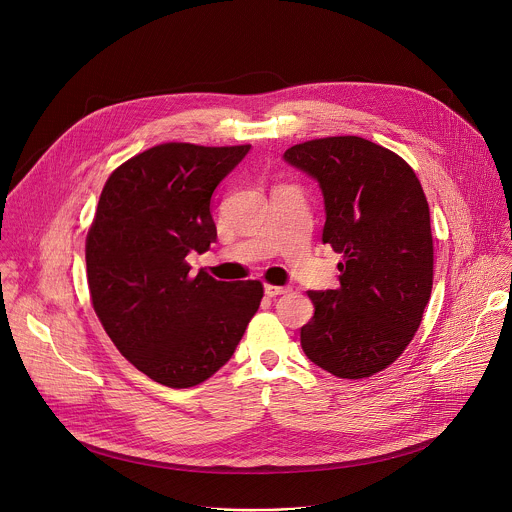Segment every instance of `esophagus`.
I'll return each instance as SVG.
<instances>
[{
    "instance_id": "obj_1",
    "label": "esophagus",
    "mask_w": 512,
    "mask_h": 512,
    "mask_svg": "<svg viewBox=\"0 0 512 512\" xmlns=\"http://www.w3.org/2000/svg\"><path fill=\"white\" fill-rule=\"evenodd\" d=\"M287 291H289L287 285H271V283L265 285V296H267V298H275V296L287 294Z\"/></svg>"
}]
</instances>
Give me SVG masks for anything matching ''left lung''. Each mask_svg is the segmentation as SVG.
Listing matches in <instances>:
<instances>
[{
    "instance_id": "obj_1",
    "label": "left lung",
    "mask_w": 512,
    "mask_h": 512,
    "mask_svg": "<svg viewBox=\"0 0 512 512\" xmlns=\"http://www.w3.org/2000/svg\"><path fill=\"white\" fill-rule=\"evenodd\" d=\"M283 160L324 196L322 243L342 253L340 287L308 291L306 356L340 379L371 377L417 332L433 283L429 206L411 166L356 135L298 143Z\"/></svg>"
}]
</instances>
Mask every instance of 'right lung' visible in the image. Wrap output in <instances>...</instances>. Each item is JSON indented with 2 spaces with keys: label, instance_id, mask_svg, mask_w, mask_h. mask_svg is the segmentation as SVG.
Instances as JSON below:
<instances>
[{
  "label": "right lung",
  "instance_id": "1",
  "mask_svg": "<svg viewBox=\"0 0 512 512\" xmlns=\"http://www.w3.org/2000/svg\"><path fill=\"white\" fill-rule=\"evenodd\" d=\"M251 145L162 143L105 182L87 235L93 308L137 371L188 389L229 362L263 298L261 281L190 273L216 241L210 198Z\"/></svg>",
  "mask_w": 512,
  "mask_h": 512
}]
</instances>
